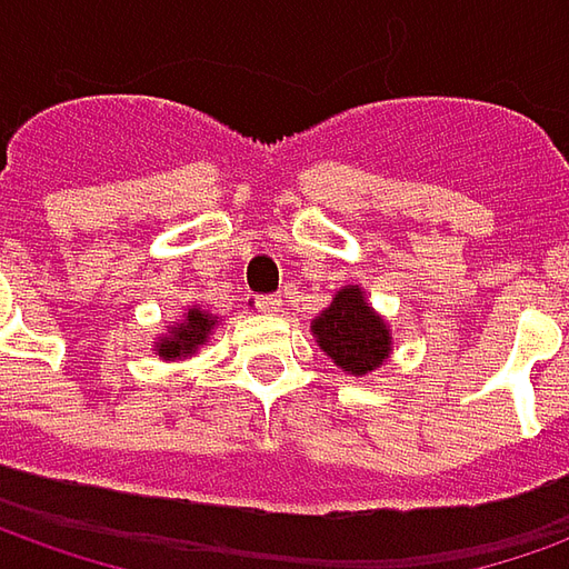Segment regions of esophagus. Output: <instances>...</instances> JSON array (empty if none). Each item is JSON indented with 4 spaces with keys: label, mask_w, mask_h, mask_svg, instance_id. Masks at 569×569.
<instances>
[{
    "label": "esophagus",
    "mask_w": 569,
    "mask_h": 569,
    "mask_svg": "<svg viewBox=\"0 0 569 569\" xmlns=\"http://www.w3.org/2000/svg\"><path fill=\"white\" fill-rule=\"evenodd\" d=\"M280 296H256V310H261V313H277L280 310Z\"/></svg>",
    "instance_id": "obj_1"
}]
</instances>
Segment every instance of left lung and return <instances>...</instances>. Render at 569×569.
Masks as SVG:
<instances>
[{"mask_svg":"<svg viewBox=\"0 0 569 569\" xmlns=\"http://www.w3.org/2000/svg\"><path fill=\"white\" fill-rule=\"evenodd\" d=\"M310 329L322 350L335 359V366L350 375H369L390 353V329L366 305L357 286L341 289Z\"/></svg>","mask_w":569,"mask_h":569,"instance_id":"1","label":"left lung"}]
</instances>
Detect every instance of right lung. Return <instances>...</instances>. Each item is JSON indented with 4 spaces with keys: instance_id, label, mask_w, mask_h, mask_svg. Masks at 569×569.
<instances>
[{
    "instance_id": "add662e5",
    "label": "right lung",
    "mask_w": 569,
    "mask_h": 569,
    "mask_svg": "<svg viewBox=\"0 0 569 569\" xmlns=\"http://www.w3.org/2000/svg\"><path fill=\"white\" fill-rule=\"evenodd\" d=\"M212 326H216V320H212L210 313L191 308L186 320L176 326L173 335L163 338L161 345H158V353H161V357H186L194 347L203 345V338L212 332Z\"/></svg>"
}]
</instances>
